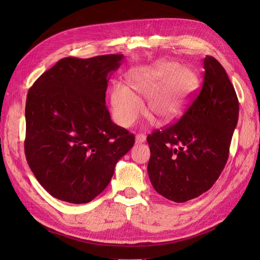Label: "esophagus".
<instances>
[{"instance_id":"1","label":"esophagus","mask_w":260,"mask_h":260,"mask_svg":"<svg viewBox=\"0 0 260 260\" xmlns=\"http://www.w3.org/2000/svg\"><path fill=\"white\" fill-rule=\"evenodd\" d=\"M145 142V137L143 135H138L136 137V143L137 144H142Z\"/></svg>"}]
</instances>
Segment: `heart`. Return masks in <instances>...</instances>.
<instances>
[{"mask_svg": "<svg viewBox=\"0 0 260 260\" xmlns=\"http://www.w3.org/2000/svg\"><path fill=\"white\" fill-rule=\"evenodd\" d=\"M128 88L116 84L111 91V106L118 124L129 128L144 113L141 99L148 100V111L162 122L182 115L200 86V77L191 67L160 60L127 77Z\"/></svg>", "mask_w": 260, "mask_h": 260, "instance_id": "b5f03b06", "label": "heart"}]
</instances>
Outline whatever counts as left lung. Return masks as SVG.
Listing matches in <instances>:
<instances>
[{
    "label": "left lung",
    "instance_id": "8db88e82",
    "mask_svg": "<svg viewBox=\"0 0 260 260\" xmlns=\"http://www.w3.org/2000/svg\"><path fill=\"white\" fill-rule=\"evenodd\" d=\"M199 96L176 123L148 135L147 172L157 193L183 203L208 191L223 170L239 119V100L224 68L204 59Z\"/></svg>",
    "mask_w": 260,
    "mask_h": 260
}]
</instances>
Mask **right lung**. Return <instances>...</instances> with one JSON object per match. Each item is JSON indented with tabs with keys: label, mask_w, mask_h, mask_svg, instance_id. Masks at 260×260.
<instances>
[{
	"label": "right lung",
	"mask_w": 260,
	"mask_h": 260,
	"mask_svg": "<svg viewBox=\"0 0 260 260\" xmlns=\"http://www.w3.org/2000/svg\"><path fill=\"white\" fill-rule=\"evenodd\" d=\"M122 59V54L62 58L28 91L26 158L55 199H95L135 144V136L112 121L105 105L109 77Z\"/></svg>",
	"instance_id": "1"
}]
</instances>
